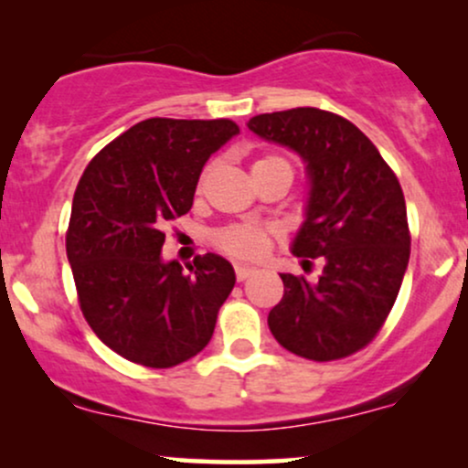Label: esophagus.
I'll use <instances>...</instances> for the list:
<instances>
[{
	"label": "esophagus",
	"instance_id": "34e87169",
	"mask_svg": "<svg viewBox=\"0 0 468 468\" xmlns=\"http://www.w3.org/2000/svg\"><path fill=\"white\" fill-rule=\"evenodd\" d=\"M252 275H255V268L241 266V264L235 266V277H238V282H246V279L252 277Z\"/></svg>",
	"mask_w": 468,
	"mask_h": 468
}]
</instances>
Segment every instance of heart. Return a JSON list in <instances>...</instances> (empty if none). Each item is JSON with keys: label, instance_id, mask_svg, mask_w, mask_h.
<instances>
[{"label": "heart", "instance_id": "1", "mask_svg": "<svg viewBox=\"0 0 468 468\" xmlns=\"http://www.w3.org/2000/svg\"><path fill=\"white\" fill-rule=\"evenodd\" d=\"M264 165H288V160L282 158V155H264V158H260L252 165V169ZM207 176L208 169H204L200 182H197L200 189L204 186V182H207ZM272 241H275V230L255 222L229 224V227L218 229L216 233H213V244H216V249L222 250L224 255L235 257V260H261V257L271 250Z\"/></svg>", "mask_w": 468, "mask_h": 468}]
</instances>
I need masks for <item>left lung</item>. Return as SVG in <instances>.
Instances as JSON below:
<instances>
[{
	"instance_id": "obj_1",
	"label": "left lung",
	"mask_w": 468,
	"mask_h": 468,
	"mask_svg": "<svg viewBox=\"0 0 468 468\" xmlns=\"http://www.w3.org/2000/svg\"><path fill=\"white\" fill-rule=\"evenodd\" d=\"M249 130L294 149L308 165L310 200L292 252L324 261L316 282L283 272L268 314L279 346L310 361H338L374 341L410 264L400 182L347 118L316 107L252 116Z\"/></svg>"
}]
</instances>
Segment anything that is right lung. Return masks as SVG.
I'll return each mask as SVG.
<instances>
[{"label":"right lung","mask_w":468,"mask_h":468,"mask_svg":"<svg viewBox=\"0 0 468 468\" xmlns=\"http://www.w3.org/2000/svg\"><path fill=\"white\" fill-rule=\"evenodd\" d=\"M238 122L147 118L90 160L72 200L66 250L80 313L110 350L166 369L202 352L235 286L224 257L182 271L163 261L165 227L189 213L208 155Z\"/></svg>","instance_id":"add662e5"}]
</instances>
